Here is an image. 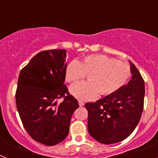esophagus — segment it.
Wrapping results in <instances>:
<instances>
[{"label": "esophagus", "instance_id": "obj_1", "mask_svg": "<svg viewBox=\"0 0 158 158\" xmlns=\"http://www.w3.org/2000/svg\"><path fill=\"white\" fill-rule=\"evenodd\" d=\"M78 104H79V106H80V107H83V106L85 105V103H84L83 101H81V100H79V101H78Z\"/></svg>", "mask_w": 158, "mask_h": 158}]
</instances>
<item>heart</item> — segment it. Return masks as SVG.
<instances>
[{
  "label": "heart",
  "mask_w": 158,
  "mask_h": 158,
  "mask_svg": "<svg viewBox=\"0 0 158 158\" xmlns=\"http://www.w3.org/2000/svg\"><path fill=\"white\" fill-rule=\"evenodd\" d=\"M88 75V81L77 82L69 88L71 94L79 100L88 101L100 96H108L118 91L131 76V68L123 62L104 54L85 56L79 62L73 59L65 69L68 82L74 83Z\"/></svg>",
  "instance_id": "heart-1"
}]
</instances>
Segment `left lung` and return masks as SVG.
<instances>
[{"instance_id": "1", "label": "left lung", "mask_w": 158, "mask_h": 158, "mask_svg": "<svg viewBox=\"0 0 158 158\" xmlns=\"http://www.w3.org/2000/svg\"><path fill=\"white\" fill-rule=\"evenodd\" d=\"M131 79L118 91L95 103H86L89 135L102 144H113L127 138L140 120L145 96V82L130 62Z\"/></svg>"}]
</instances>
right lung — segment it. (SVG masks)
Wrapping results in <instances>:
<instances>
[{"mask_svg": "<svg viewBox=\"0 0 158 158\" xmlns=\"http://www.w3.org/2000/svg\"><path fill=\"white\" fill-rule=\"evenodd\" d=\"M65 58V50L42 51L21 69L18 79L16 102L20 119L32 139L47 146L66 138L71 117L79 107L64 85ZM62 97L64 100L57 105Z\"/></svg>", "mask_w": 158, "mask_h": 158, "instance_id": "right-lung-1", "label": "right lung"}]
</instances>
